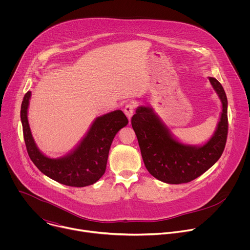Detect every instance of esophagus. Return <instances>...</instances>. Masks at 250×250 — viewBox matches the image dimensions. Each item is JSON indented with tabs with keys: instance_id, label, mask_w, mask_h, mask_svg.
Returning a JSON list of instances; mask_svg holds the SVG:
<instances>
[{
	"instance_id": "1",
	"label": "esophagus",
	"mask_w": 250,
	"mask_h": 250,
	"mask_svg": "<svg viewBox=\"0 0 250 250\" xmlns=\"http://www.w3.org/2000/svg\"><path fill=\"white\" fill-rule=\"evenodd\" d=\"M134 106H135V103H129L127 104H125V109H124V112L125 114V116L130 120V118L132 117L133 115V112H134Z\"/></svg>"
}]
</instances>
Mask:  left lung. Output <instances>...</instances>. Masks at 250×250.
Listing matches in <instances>:
<instances>
[{
  "mask_svg": "<svg viewBox=\"0 0 250 250\" xmlns=\"http://www.w3.org/2000/svg\"><path fill=\"white\" fill-rule=\"evenodd\" d=\"M208 80L222 101L223 111L217 130L202 146H186L174 139L148 106H138L131 118L145 165L153 177L164 183L191 182L215 164L224 152L229 130L228 99L216 78Z\"/></svg>",
  "mask_w": 250,
  "mask_h": 250,
  "instance_id": "1",
  "label": "left lung"
}]
</instances>
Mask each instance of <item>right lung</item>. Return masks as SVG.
<instances>
[{
  "mask_svg": "<svg viewBox=\"0 0 250 250\" xmlns=\"http://www.w3.org/2000/svg\"><path fill=\"white\" fill-rule=\"evenodd\" d=\"M30 94L28 91L23 97L21 120L26 150L33 164L52 180L66 186L85 187L96 183L105 171L113 139L128 124L127 118L121 110L97 118L72 152L52 159L39 150L32 138L27 121Z\"/></svg>",
  "mask_w": 250,
  "mask_h": 250,
  "instance_id": "obj_1",
  "label": "right lung"
}]
</instances>
